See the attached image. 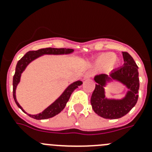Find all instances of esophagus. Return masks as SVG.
<instances>
[{"label": "esophagus", "mask_w": 152, "mask_h": 152, "mask_svg": "<svg viewBox=\"0 0 152 152\" xmlns=\"http://www.w3.org/2000/svg\"><path fill=\"white\" fill-rule=\"evenodd\" d=\"M92 77V73H91V72H87V73L84 75V78H91V77Z\"/></svg>", "instance_id": "esophagus-1"}]
</instances>
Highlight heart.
I'll list each match as a JSON object with an SVG mask.
<instances>
[{
	"instance_id": "heart-1",
	"label": "heart",
	"mask_w": 152,
	"mask_h": 152,
	"mask_svg": "<svg viewBox=\"0 0 152 152\" xmlns=\"http://www.w3.org/2000/svg\"><path fill=\"white\" fill-rule=\"evenodd\" d=\"M118 60L117 58L115 56L113 52H104L98 56L96 59V65L100 67L106 66L108 65L110 68H113L117 64Z\"/></svg>"
}]
</instances>
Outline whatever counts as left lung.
<instances>
[{
  "mask_svg": "<svg viewBox=\"0 0 152 152\" xmlns=\"http://www.w3.org/2000/svg\"><path fill=\"white\" fill-rule=\"evenodd\" d=\"M123 67L113 71L110 75L103 74L94 77L96 84L91 96V106L97 115L105 119H115L124 116L135 107L139 97V68L128 52H123ZM112 80L123 83L129 89L126 96L121 100L105 97L104 87L107 81Z\"/></svg>",
  "mask_w": 152,
  "mask_h": 152,
  "instance_id": "1",
  "label": "left lung"
}]
</instances>
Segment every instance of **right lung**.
I'll return each mask as SVG.
<instances>
[{"label":"right lung","mask_w":152,"mask_h":152,"mask_svg":"<svg viewBox=\"0 0 152 152\" xmlns=\"http://www.w3.org/2000/svg\"><path fill=\"white\" fill-rule=\"evenodd\" d=\"M74 52V49H65V48H61V49H57V48H45V49H41L36 51H29L26 55L21 58L20 60H19L16 66V71L15 74L13 75V99L15 100L17 105L18 106L19 108H20L24 113H26L23 110V109L21 107V106L18 103L16 99V88H17V84L20 82V80L21 74L23 73L26 67L28 64L33 61L34 59L37 58L39 56H42V55H62V54H69ZM82 84V81L80 80H77L75 81L73 84H70L66 90L63 92L62 94L58 98L57 100L52 103L49 107H47L45 110L42 111L40 113L37 114V115H30L28 114L29 116L33 118L36 119H49V118H52L55 116L56 115L59 113L64 107L66 106L67 102L69 100L70 96L72 95V92L75 91L77 88H78V86Z\"/></svg>","instance_id":"obj_1"}]
</instances>
